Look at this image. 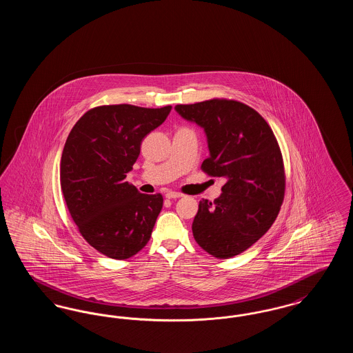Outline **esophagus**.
I'll return each mask as SVG.
<instances>
[{
  "label": "esophagus",
  "instance_id": "1",
  "mask_svg": "<svg viewBox=\"0 0 353 353\" xmlns=\"http://www.w3.org/2000/svg\"><path fill=\"white\" fill-rule=\"evenodd\" d=\"M165 197L169 199V200H173V199H180V197H183V194L179 193V192H167Z\"/></svg>",
  "mask_w": 353,
  "mask_h": 353
}]
</instances>
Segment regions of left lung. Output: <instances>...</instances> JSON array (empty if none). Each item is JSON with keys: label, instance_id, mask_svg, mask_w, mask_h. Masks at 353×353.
I'll list each match as a JSON object with an SVG mask.
<instances>
[{"label": "left lung", "instance_id": "8db88e82", "mask_svg": "<svg viewBox=\"0 0 353 353\" xmlns=\"http://www.w3.org/2000/svg\"><path fill=\"white\" fill-rule=\"evenodd\" d=\"M176 112L201 127L209 159L201 168L223 177L214 202L201 200L192 230L216 258L238 255L265 234L285 197V169L269 124L252 107L235 101L177 104Z\"/></svg>", "mask_w": 353, "mask_h": 353}]
</instances>
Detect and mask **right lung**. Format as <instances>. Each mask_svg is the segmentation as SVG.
<instances>
[{
	"mask_svg": "<svg viewBox=\"0 0 353 353\" xmlns=\"http://www.w3.org/2000/svg\"><path fill=\"white\" fill-rule=\"evenodd\" d=\"M170 110L101 105L87 111L68 134L61 159L68 212L84 239L110 258L127 259L151 238L163 196L143 194L125 177L143 139Z\"/></svg>",
	"mask_w": 353,
	"mask_h": 353,
	"instance_id": "obj_1",
	"label": "right lung"
}]
</instances>
